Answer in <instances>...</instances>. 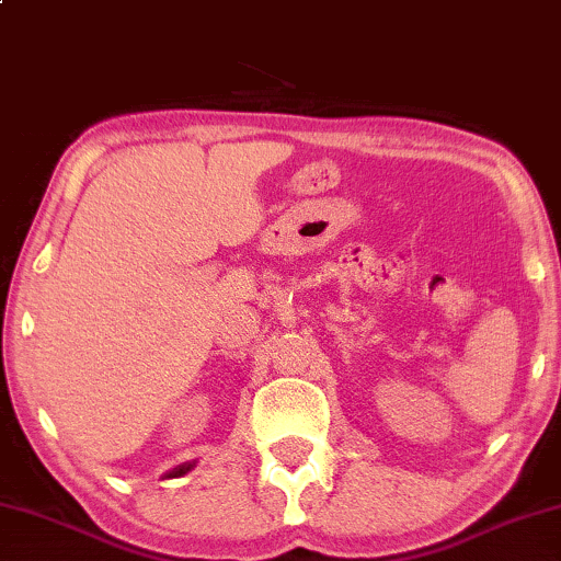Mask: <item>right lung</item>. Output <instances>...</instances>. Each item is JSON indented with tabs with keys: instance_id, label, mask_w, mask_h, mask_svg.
Returning <instances> with one entry per match:
<instances>
[{
	"instance_id": "1",
	"label": "right lung",
	"mask_w": 561,
	"mask_h": 561,
	"mask_svg": "<svg viewBox=\"0 0 561 561\" xmlns=\"http://www.w3.org/2000/svg\"><path fill=\"white\" fill-rule=\"evenodd\" d=\"M191 467H194V462H186V465H179V467H173V470L167 474V477H181V474H186Z\"/></svg>"
}]
</instances>
